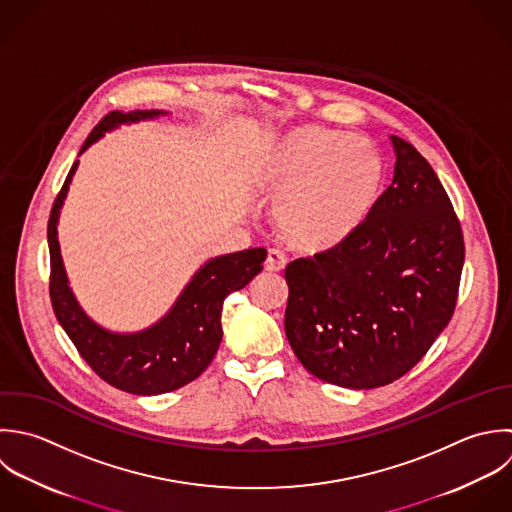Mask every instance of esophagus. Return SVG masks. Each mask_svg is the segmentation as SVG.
Segmentation results:
<instances>
[{
    "label": "esophagus",
    "instance_id": "1",
    "mask_svg": "<svg viewBox=\"0 0 512 512\" xmlns=\"http://www.w3.org/2000/svg\"><path fill=\"white\" fill-rule=\"evenodd\" d=\"M285 265H287L285 255L279 249H269L267 259H265V269L271 273H277V271H283Z\"/></svg>",
    "mask_w": 512,
    "mask_h": 512
}]
</instances>
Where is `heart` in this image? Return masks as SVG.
Returning a JSON list of instances; mask_svg holds the SVG:
<instances>
[{
	"label": "heart",
	"mask_w": 512,
	"mask_h": 512,
	"mask_svg": "<svg viewBox=\"0 0 512 512\" xmlns=\"http://www.w3.org/2000/svg\"><path fill=\"white\" fill-rule=\"evenodd\" d=\"M255 181L275 199L281 233L301 249L325 251L349 239L373 211L383 159L363 135L301 127L273 145Z\"/></svg>",
	"instance_id": "heart-1"
}]
</instances>
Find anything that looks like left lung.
<instances>
[{
  "label": "left lung",
  "instance_id": "1",
  "mask_svg": "<svg viewBox=\"0 0 512 512\" xmlns=\"http://www.w3.org/2000/svg\"><path fill=\"white\" fill-rule=\"evenodd\" d=\"M395 173L343 243L287 265L285 333L303 367L345 389L411 371L449 325L465 263L451 199L429 161L391 135Z\"/></svg>",
  "mask_w": 512,
  "mask_h": 512
}]
</instances>
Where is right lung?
Instances as JSON below:
<instances>
[{"instance_id":"1","label":"right lung","mask_w":512,"mask_h":512,"mask_svg":"<svg viewBox=\"0 0 512 512\" xmlns=\"http://www.w3.org/2000/svg\"><path fill=\"white\" fill-rule=\"evenodd\" d=\"M169 115L163 109L113 111L85 139L79 155L105 133L139 121ZM79 161L53 203L47 223L51 259L49 295L55 317L85 363L109 385L133 395H161L195 381L213 361L221 339L223 301L247 287L263 269V247L217 255L205 261L183 287L169 311L139 331H111L91 319L79 305L63 265L57 225Z\"/></svg>"}]
</instances>
